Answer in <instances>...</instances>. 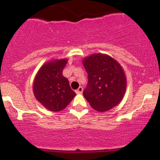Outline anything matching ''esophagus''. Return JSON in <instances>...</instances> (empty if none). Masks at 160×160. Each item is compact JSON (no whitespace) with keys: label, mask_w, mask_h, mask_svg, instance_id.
Returning <instances> with one entry per match:
<instances>
[{"label":"esophagus","mask_w":160,"mask_h":160,"mask_svg":"<svg viewBox=\"0 0 160 160\" xmlns=\"http://www.w3.org/2000/svg\"><path fill=\"white\" fill-rule=\"evenodd\" d=\"M76 93H77V94H80V93H83V88L82 87H80V88H78L77 90H76Z\"/></svg>","instance_id":"esophagus-1"}]
</instances>
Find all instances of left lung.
I'll return each instance as SVG.
<instances>
[{
  "label": "left lung",
  "instance_id": "left-lung-1",
  "mask_svg": "<svg viewBox=\"0 0 160 160\" xmlns=\"http://www.w3.org/2000/svg\"><path fill=\"white\" fill-rule=\"evenodd\" d=\"M88 75L83 96L99 112L111 110L122 102L127 88L123 67L107 54L93 53L82 61Z\"/></svg>",
  "mask_w": 160,
  "mask_h": 160
}]
</instances>
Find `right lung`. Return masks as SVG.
<instances>
[{
  "mask_svg": "<svg viewBox=\"0 0 160 160\" xmlns=\"http://www.w3.org/2000/svg\"><path fill=\"white\" fill-rule=\"evenodd\" d=\"M67 59H54L43 64L33 81L35 99L48 110L58 112L63 110L76 96L69 80L62 76Z\"/></svg>",
  "mask_w": 160,
  "mask_h": 160,
  "instance_id": "obj_1",
  "label": "right lung"
}]
</instances>
